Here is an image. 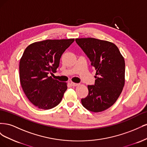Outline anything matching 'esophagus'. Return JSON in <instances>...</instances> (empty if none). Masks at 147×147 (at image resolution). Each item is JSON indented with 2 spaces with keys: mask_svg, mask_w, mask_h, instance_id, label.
Here are the masks:
<instances>
[{
  "mask_svg": "<svg viewBox=\"0 0 147 147\" xmlns=\"http://www.w3.org/2000/svg\"><path fill=\"white\" fill-rule=\"evenodd\" d=\"M71 84H72V86H78V85H79L78 83H74V82H71Z\"/></svg>",
  "mask_w": 147,
  "mask_h": 147,
  "instance_id": "1",
  "label": "esophagus"
}]
</instances>
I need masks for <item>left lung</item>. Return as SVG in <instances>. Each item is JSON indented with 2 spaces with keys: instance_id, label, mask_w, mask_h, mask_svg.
Returning <instances> with one entry per match:
<instances>
[{
  "instance_id": "8db88e82",
  "label": "left lung",
  "mask_w": 147,
  "mask_h": 147,
  "mask_svg": "<svg viewBox=\"0 0 147 147\" xmlns=\"http://www.w3.org/2000/svg\"><path fill=\"white\" fill-rule=\"evenodd\" d=\"M96 71L95 83L88 85V95L82 99L84 108L92 112L109 109L117 101L124 85L125 63L114 43L94 38L75 39Z\"/></svg>"
}]
</instances>
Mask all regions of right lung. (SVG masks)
<instances>
[{
    "label": "right lung",
    "instance_id": "add662e5",
    "mask_svg": "<svg viewBox=\"0 0 147 147\" xmlns=\"http://www.w3.org/2000/svg\"><path fill=\"white\" fill-rule=\"evenodd\" d=\"M74 40H46L25 49L20 62V83L28 99L38 109L54 108L63 99L67 83L49 76L56 72L62 55Z\"/></svg>",
    "mask_w": 147,
    "mask_h": 147
}]
</instances>
